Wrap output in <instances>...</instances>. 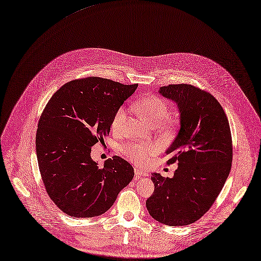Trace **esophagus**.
Returning <instances> with one entry per match:
<instances>
[{"instance_id": "34e87169", "label": "esophagus", "mask_w": 261, "mask_h": 261, "mask_svg": "<svg viewBox=\"0 0 261 261\" xmlns=\"http://www.w3.org/2000/svg\"><path fill=\"white\" fill-rule=\"evenodd\" d=\"M135 176H136V180H137V179H141V178L147 176V174L140 169H135Z\"/></svg>"}]
</instances>
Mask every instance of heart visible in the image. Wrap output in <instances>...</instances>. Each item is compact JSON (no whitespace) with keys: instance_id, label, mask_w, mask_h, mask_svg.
Here are the masks:
<instances>
[{"instance_id":"heart-1","label":"heart","mask_w":261,"mask_h":261,"mask_svg":"<svg viewBox=\"0 0 261 261\" xmlns=\"http://www.w3.org/2000/svg\"><path fill=\"white\" fill-rule=\"evenodd\" d=\"M135 108L137 112L153 126H158L162 123L165 127H170L173 124V120L169 117V106L167 102L158 96L149 95L143 97L135 104ZM125 120L126 110L121 106L113 115L111 128L114 132L121 130ZM158 151L159 148L156 145L140 143H128L121 148L122 154L138 165H145L152 156L158 153Z\"/></svg>"}]
</instances>
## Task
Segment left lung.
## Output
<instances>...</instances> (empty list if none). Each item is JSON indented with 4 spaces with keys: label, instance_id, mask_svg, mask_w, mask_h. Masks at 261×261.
<instances>
[{
    "label": "left lung",
    "instance_id": "left-lung-1",
    "mask_svg": "<svg viewBox=\"0 0 261 261\" xmlns=\"http://www.w3.org/2000/svg\"><path fill=\"white\" fill-rule=\"evenodd\" d=\"M159 93L174 101L180 128L166 151L177 163L172 178L152 174L155 190L147 201L153 219L167 226H186L200 219L220 194L233 159L229 120L208 92L188 84L163 86Z\"/></svg>",
    "mask_w": 261,
    "mask_h": 261
}]
</instances>
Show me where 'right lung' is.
<instances>
[{
    "label": "right lung",
    "mask_w": 261,
    "mask_h": 261,
    "mask_svg": "<svg viewBox=\"0 0 261 261\" xmlns=\"http://www.w3.org/2000/svg\"><path fill=\"white\" fill-rule=\"evenodd\" d=\"M138 84L88 77L60 88L44 107L36 132V155L46 192L74 218L104 214L134 178L132 165L118 156L99 168L91 147L109 135L115 111Z\"/></svg>",
    "instance_id": "1"
}]
</instances>
